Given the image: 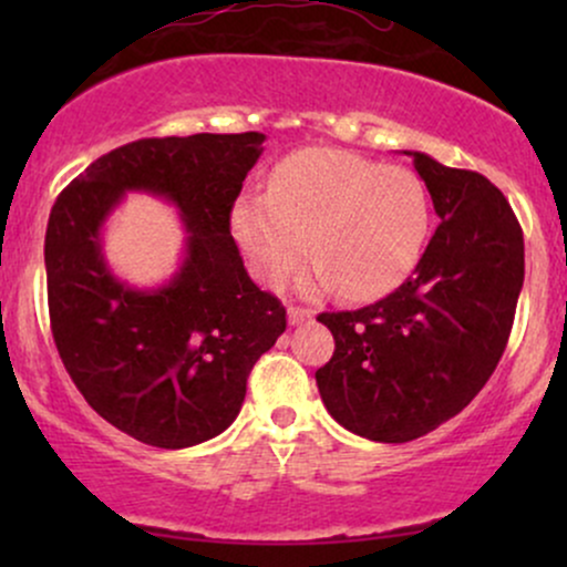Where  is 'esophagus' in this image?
Listing matches in <instances>:
<instances>
[{"instance_id":"esophagus-1","label":"esophagus","mask_w":567,"mask_h":567,"mask_svg":"<svg viewBox=\"0 0 567 567\" xmlns=\"http://www.w3.org/2000/svg\"><path fill=\"white\" fill-rule=\"evenodd\" d=\"M311 317H315V311L303 309V306H290V309H288V322L290 324H301L306 320H311Z\"/></svg>"}]
</instances>
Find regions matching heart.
I'll use <instances>...</instances> for the list:
<instances>
[{
    "label": "heart",
    "instance_id": "1",
    "mask_svg": "<svg viewBox=\"0 0 567 567\" xmlns=\"http://www.w3.org/2000/svg\"><path fill=\"white\" fill-rule=\"evenodd\" d=\"M432 202L424 181L400 165L341 148H303L275 167L269 194H243L231 231L261 282L282 285L311 252L303 290L354 301L386 296L424 252Z\"/></svg>",
    "mask_w": 567,
    "mask_h": 567
}]
</instances>
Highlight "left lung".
I'll use <instances>...</instances> for the list:
<instances>
[{
    "mask_svg": "<svg viewBox=\"0 0 567 567\" xmlns=\"http://www.w3.org/2000/svg\"><path fill=\"white\" fill-rule=\"evenodd\" d=\"M440 226L394 292L317 317L336 338L317 370L328 413L375 442H410L461 413L509 341L525 243L509 202L485 175L405 152Z\"/></svg>",
    "mask_w": 567,
    "mask_h": 567,
    "instance_id": "8db88e82",
    "label": "left lung"
}]
</instances>
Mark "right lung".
<instances>
[{
    "label": "right lung",
    "instance_id": "obj_1",
    "mask_svg": "<svg viewBox=\"0 0 567 567\" xmlns=\"http://www.w3.org/2000/svg\"><path fill=\"white\" fill-rule=\"evenodd\" d=\"M261 133L141 138L97 157L58 194L44 237L50 328L87 405L146 445L178 451L237 419L247 375L285 333V306L247 277L231 207ZM125 190L179 207L189 237L176 277L135 291L107 271L100 229Z\"/></svg>",
    "mask_w": 567,
    "mask_h": 567
}]
</instances>
